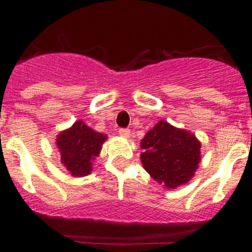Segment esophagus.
<instances>
[{"label":"esophagus","mask_w":252,"mask_h":252,"mask_svg":"<svg viewBox=\"0 0 252 252\" xmlns=\"http://www.w3.org/2000/svg\"><path fill=\"white\" fill-rule=\"evenodd\" d=\"M119 133L121 135L122 137H125V139H128V137H130L131 132H130V130H128V128H120Z\"/></svg>","instance_id":"obj_1"}]
</instances>
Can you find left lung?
<instances>
[{
  "label": "left lung",
  "instance_id": "8db88e82",
  "mask_svg": "<svg viewBox=\"0 0 252 252\" xmlns=\"http://www.w3.org/2000/svg\"><path fill=\"white\" fill-rule=\"evenodd\" d=\"M202 142L194 133L160 120L140 141L142 166L155 182L175 189L192 179L201 162Z\"/></svg>",
  "mask_w": 252,
  "mask_h": 252
}]
</instances>
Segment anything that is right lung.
<instances>
[{"label":"right lung","instance_id":"add662e5","mask_svg":"<svg viewBox=\"0 0 252 252\" xmlns=\"http://www.w3.org/2000/svg\"><path fill=\"white\" fill-rule=\"evenodd\" d=\"M107 135L97 132L78 120L66 130L58 133L55 144L60 154V161L72 177L91 174L93 161L101 154Z\"/></svg>","mask_w":252,"mask_h":252}]
</instances>
